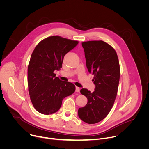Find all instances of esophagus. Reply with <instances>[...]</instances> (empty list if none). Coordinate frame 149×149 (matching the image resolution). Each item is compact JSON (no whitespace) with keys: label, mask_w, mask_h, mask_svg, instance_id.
Returning a JSON list of instances; mask_svg holds the SVG:
<instances>
[{"label":"esophagus","mask_w":149,"mask_h":149,"mask_svg":"<svg viewBox=\"0 0 149 149\" xmlns=\"http://www.w3.org/2000/svg\"><path fill=\"white\" fill-rule=\"evenodd\" d=\"M80 88L77 87V86H76V87H75V92H80Z\"/></svg>","instance_id":"1"}]
</instances>
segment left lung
I'll return each instance as SVG.
<instances>
[{
    "label": "left lung",
    "mask_w": 149,
    "mask_h": 149,
    "mask_svg": "<svg viewBox=\"0 0 149 149\" xmlns=\"http://www.w3.org/2000/svg\"><path fill=\"white\" fill-rule=\"evenodd\" d=\"M86 66L94 75L95 85L93 92L81 89L80 92L88 98V103L78 111L79 118L88 124L97 123L110 112L118 92L120 68L115 50L102 40L82 43Z\"/></svg>",
    "instance_id": "1"
}]
</instances>
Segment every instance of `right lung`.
I'll list each match as a JSON object with an SVG mask.
<instances>
[{"label":"right lung","instance_id":"right-lung-1","mask_svg":"<svg viewBox=\"0 0 149 149\" xmlns=\"http://www.w3.org/2000/svg\"><path fill=\"white\" fill-rule=\"evenodd\" d=\"M78 43L53 36L43 39L33 52L28 68V91L39 113L49 115L57 112L63 99L75 92L74 84L60 80L54 71L60 69L65 55Z\"/></svg>","mask_w":149,"mask_h":149}]
</instances>
